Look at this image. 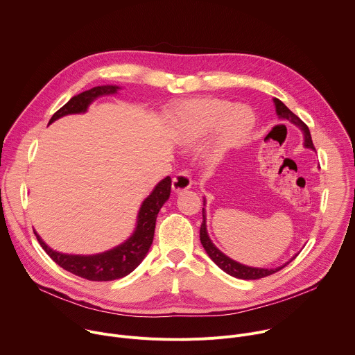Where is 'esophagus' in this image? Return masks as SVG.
I'll list each match as a JSON object with an SVG mask.
<instances>
[{
    "label": "esophagus",
    "mask_w": 355,
    "mask_h": 355,
    "mask_svg": "<svg viewBox=\"0 0 355 355\" xmlns=\"http://www.w3.org/2000/svg\"><path fill=\"white\" fill-rule=\"evenodd\" d=\"M191 185H192V181H191V177L187 171H180L173 178V191L175 193H180V192H184V191L189 189Z\"/></svg>",
    "instance_id": "obj_1"
}]
</instances>
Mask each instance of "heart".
I'll use <instances>...</instances> for the list:
<instances>
[{"label": "heart", "mask_w": 355, "mask_h": 355, "mask_svg": "<svg viewBox=\"0 0 355 355\" xmlns=\"http://www.w3.org/2000/svg\"><path fill=\"white\" fill-rule=\"evenodd\" d=\"M170 118L182 140L193 143L218 128L220 150L243 143L256 126V116L247 105H232L222 98H191L170 107Z\"/></svg>", "instance_id": "1"}]
</instances>
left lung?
Instances as JSON below:
<instances>
[{
  "label": "left lung",
  "instance_id": "obj_1",
  "mask_svg": "<svg viewBox=\"0 0 355 355\" xmlns=\"http://www.w3.org/2000/svg\"><path fill=\"white\" fill-rule=\"evenodd\" d=\"M274 105H275V112L278 115L279 119L282 121H289L291 123H293L295 126H297L302 133H303V147L306 148H311V150H315V146H313V141H312V136H311V132H309V128L303 123L284 103L282 101H279L278 98H274ZM205 207H207V199L204 198V208H202V225H200V230H199V239H200V243L202 245H204L207 254L209 256V259L220 268L223 270L226 274L234 277V278H239V279H259V278H263V277H267V275H271L279 270H282L284 267H286L297 254H295L289 261L284 263L282 266L279 267H275V268H261V267H250V266H245V264H241L233 259H230L229 256H226L225 252H222L215 244L214 241L211 240L209 234H208V229H207V211H205Z\"/></svg>",
  "mask_w": 355,
  "mask_h": 355
}]
</instances>
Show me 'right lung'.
Returning a JSON list of instances; mask_svg holds the SVG:
<instances>
[{
  "label": "right lung",
  "instance_id": "right-lung-1",
  "mask_svg": "<svg viewBox=\"0 0 355 355\" xmlns=\"http://www.w3.org/2000/svg\"><path fill=\"white\" fill-rule=\"evenodd\" d=\"M121 89L122 87L119 85L108 84L98 85L78 95H74L64 107H62L52 116V119L49 121V125L66 115L85 114L88 111V107L96 98L104 95H116ZM170 192L171 178L166 177L141 202L133 233L123 243L107 251L98 252V254H66V252H60L53 250L52 247H49L36 233V230L33 232L39 244L47 252L49 257L66 271L89 281L119 279L130 274L144 260L151 243H153L157 215L163 205L168 200Z\"/></svg>",
  "mask_w": 355,
  "mask_h": 355
}]
</instances>
